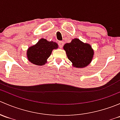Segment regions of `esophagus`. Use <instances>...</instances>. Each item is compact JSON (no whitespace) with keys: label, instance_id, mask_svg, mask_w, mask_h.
Listing matches in <instances>:
<instances>
[{"label":"esophagus","instance_id":"esophagus-1","mask_svg":"<svg viewBox=\"0 0 120 120\" xmlns=\"http://www.w3.org/2000/svg\"><path fill=\"white\" fill-rule=\"evenodd\" d=\"M63 45H64L63 42H62V41H60V42H59V46L60 48H62L63 46Z\"/></svg>","mask_w":120,"mask_h":120}]
</instances>
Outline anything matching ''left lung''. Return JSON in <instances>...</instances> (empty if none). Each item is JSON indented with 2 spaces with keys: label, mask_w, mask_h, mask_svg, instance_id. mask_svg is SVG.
Instances as JSON below:
<instances>
[{
  "label": "left lung",
  "mask_w": 120,
  "mask_h": 120,
  "mask_svg": "<svg viewBox=\"0 0 120 120\" xmlns=\"http://www.w3.org/2000/svg\"><path fill=\"white\" fill-rule=\"evenodd\" d=\"M67 57L77 68L85 67L90 64L94 56V50L88 43H85L79 39L75 38L70 43L64 45Z\"/></svg>",
  "instance_id": "1"
}]
</instances>
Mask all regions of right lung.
Returning <instances> with one entry per match:
<instances>
[{
  "mask_svg": "<svg viewBox=\"0 0 120 120\" xmlns=\"http://www.w3.org/2000/svg\"><path fill=\"white\" fill-rule=\"evenodd\" d=\"M58 48V45L53 41H48L42 38L35 45L27 50L28 60L37 66H43L47 62L53 49Z\"/></svg>",
  "mask_w": 120,
  "mask_h": 120,
  "instance_id": "add662e5",
  "label": "right lung"
}]
</instances>
